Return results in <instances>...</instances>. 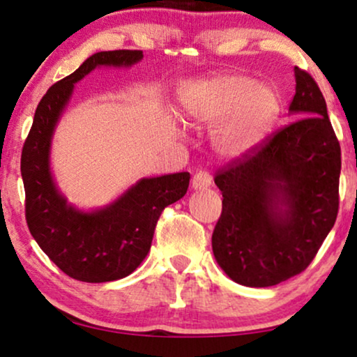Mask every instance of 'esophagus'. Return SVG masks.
<instances>
[{"mask_svg":"<svg viewBox=\"0 0 357 357\" xmlns=\"http://www.w3.org/2000/svg\"><path fill=\"white\" fill-rule=\"evenodd\" d=\"M211 183H213V177L206 172V170H198L192 178V187L195 190H206L211 187Z\"/></svg>","mask_w":357,"mask_h":357,"instance_id":"1","label":"esophagus"}]
</instances>
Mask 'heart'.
<instances>
[{"instance_id": "heart-1", "label": "heart", "mask_w": 357, "mask_h": 357, "mask_svg": "<svg viewBox=\"0 0 357 357\" xmlns=\"http://www.w3.org/2000/svg\"><path fill=\"white\" fill-rule=\"evenodd\" d=\"M197 123L214 125L229 119L219 130L221 153L237 155L265 139L280 115V97L271 87L255 84L252 77L222 75L204 82L187 104Z\"/></svg>"}]
</instances>
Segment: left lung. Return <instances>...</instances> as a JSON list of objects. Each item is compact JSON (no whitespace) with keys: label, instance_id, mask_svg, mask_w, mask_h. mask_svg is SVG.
<instances>
[{"label":"left lung","instance_id":"left-lung-1","mask_svg":"<svg viewBox=\"0 0 357 357\" xmlns=\"http://www.w3.org/2000/svg\"><path fill=\"white\" fill-rule=\"evenodd\" d=\"M289 110L299 119L221 165L222 213L213 253L238 284L268 287L310 265L340 208L341 148L320 87L296 66Z\"/></svg>","mask_w":357,"mask_h":357}]
</instances>
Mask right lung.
<instances>
[{
  "mask_svg": "<svg viewBox=\"0 0 357 357\" xmlns=\"http://www.w3.org/2000/svg\"><path fill=\"white\" fill-rule=\"evenodd\" d=\"M141 58V50L99 52L87 58L42 97L24 141L21 175L29 231L48 258L73 280L107 282L131 275L148 255L164 208L187 193L188 172L141 178L110 206L82 213L68 206L53 183L50 139L75 82L97 66H130Z\"/></svg>",
  "mask_w": 357,
  "mask_h": 357,
  "instance_id": "obj_1",
  "label": "right lung"
}]
</instances>
